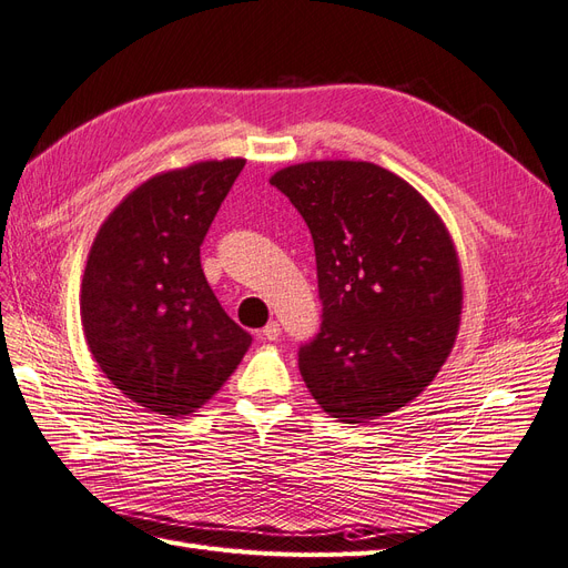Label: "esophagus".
I'll use <instances>...</instances> for the list:
<instances>
[{
  "label": "esophagus",
  "instance_id": "esophagus-1",
  "mask_svg": "<svg viewBox=\"0 0 568 568\" xmlns=\"http://www.w3.org/2000/svg\"><path fill=\"white\" fill-rule=\"evenodd\" d=\"M261 336H263L265 341H277V338L282 336V328H280L277 322H267V324L263 326V331H261Z\"/></svg>",
  "mask_w": 568,
  "mask_h": 568
}]
</instances>
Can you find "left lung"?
Here are the masks:
<instances>
[{"mask_svg":"<svg viewBox=\"0 0 568 568\" xmlns=\"http://www.w3.org/2000/svg\"><path fill=\"white\" fill-rule=\"evenodd\" d=\"M315 242L320 334L298 352L331 418L368 423L416 399L460 324L456 246L437 211L371 162H305L272 175Z\"/></svg>","mask_w":568,"mask_h":568,"instance_id":"8db88e82","label":"left lung"}]
</instances>
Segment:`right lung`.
Segmentation results:
<instances>
[{
    "label": "right lung",
    "mask_w": 568,
    "mask_h": 568,
    "mask_svg": "<svg viewBox=\"0 0 568 568\" xmlns=\"http://www.w3.org/2000/svg\"><path fill=\"white\" fill-rule=\"evenodd\" d=\"M246 160L152 175L98 230L82 280V326L116 389L152 414L202 408L251 336L204 277L200 246Z\"/></svg>",
    "instance_id": "obj_1"
}]
</instances>
